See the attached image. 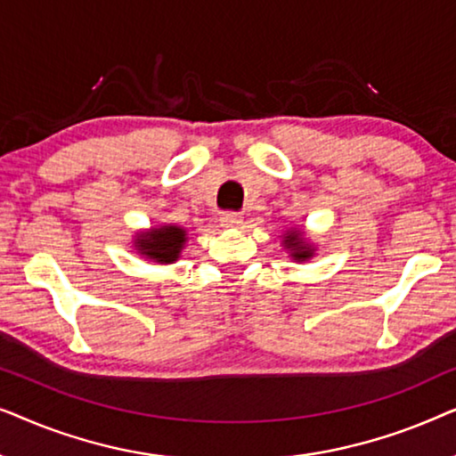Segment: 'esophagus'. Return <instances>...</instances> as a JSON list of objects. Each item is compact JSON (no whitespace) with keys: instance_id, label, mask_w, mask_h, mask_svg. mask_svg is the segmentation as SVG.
<instances>
[{"instance_id":"1","label":"esophagus","mask_w":456,"mask_h":456,"mask_svg":"<svg viewBox=\"0 0 456 456\" xmlns=\"http://www.w3.org/2000/svg\"><path fill=\"white\" fill-rule=\"evenodd\" d=\"M220 224L224 228H239L242 224V217L239 214H222Z\"/></svg>"}]
</instances>
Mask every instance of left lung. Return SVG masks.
<instances>
[{
  "mask_svg": "<svg viewBox=\"0 0 456 456\" xmlns=\"http://www.w3.org/2000/svg\"><path fill=\"white\" fill-rule=\"evenodd\" d=\"M280 245L289 251V257L295 259L297 264H301V261H309L317 251L314 242H311L307 239V234H305V230L297 226L286 230L282 234V240H280Z\"/></svg>",
  "mask_w": 456,
  "mask_h": 456,
  "instance_id": "obj_1",
  "label": "left lung"
}]
</instances>
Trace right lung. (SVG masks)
<instances>
[{
	"instance_id": "1",
	"label": "right lung",
	"mask_w": 456,
	"mask_h": 456,
	"mask_svg": "<svg viewBox=\"0 0 456 456\" xmlns=\"http://www.w3.org/2000/svg\"><path fill=\"white\" fill-rule=\"evenodd\" d=\"M189 240L186 230L176 224L151 226L149 230H139L133 239L134 251L153 264H176L180 253Z\"/></svg>"
}]
</instances>
